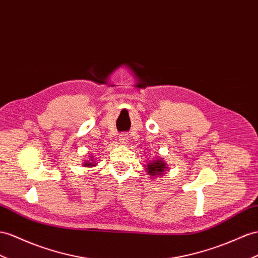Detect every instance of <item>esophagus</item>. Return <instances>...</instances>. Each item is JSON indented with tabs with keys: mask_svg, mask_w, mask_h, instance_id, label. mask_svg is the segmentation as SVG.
Wrapping results in <instances>:
<instances>
[{
	"mask_svg": "<svg viewBox=\"0 0 258 258\" xmlns=\"http://www.w3.org/2000/svg\"><path fill=\"white\" fill-rule=\"evenodd\" d=\"M127 138H128V136L126 134H121L120 137H118V141H120V143L122 145H125L127 143Z\"/></svg>",
	"mask_w": 258,
	"mask_h": 258,
	"instance_id": "obj_1",
	"label": "esophagus"
}]
</instances>
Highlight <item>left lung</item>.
<instances>
[{
  "label": "left lung",
  "mask_w": 258,
  "mask_h": 258,
  "mask_svg": "<svg viewBox=\"0 0 258 258\" xmlns=\"http://www.w3.org/2000/svg\"><path fill=\"white\" fill-rule=\"evenodd\" d=\"M167 171V164L161 159H156L148 162L146 166V172L151 176H160Z\"/></svg>",
  "instance_id": "obj_1"
}]
</instances>
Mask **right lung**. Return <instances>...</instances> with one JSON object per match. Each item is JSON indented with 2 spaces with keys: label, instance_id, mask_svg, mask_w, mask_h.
I'll return each mask as SVG.
<instances>
[{
  "label": "right lung",
  "instance_id": "add662e5",
  "mask_svg": "<svg viewBox=\"0 0 258 258\" xmlns=\"http://www.w3.org/2000/svg\"><path fill=\"white\" fill-rule=\"evenodd\" d=\"M85 167H92L96 166V162H94V160H89V161H85Z\"/></svg>",
  "mask_w": 258,
  "mask_h": 258
}]
</instances>
